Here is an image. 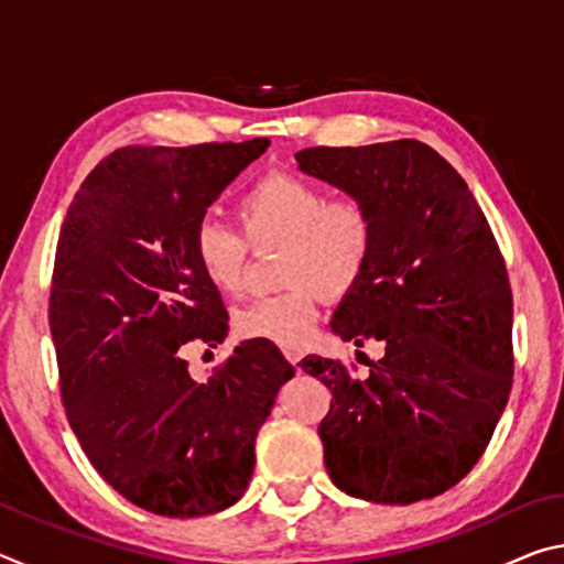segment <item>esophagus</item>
<instances>
[{
	"label": "esophagus",
	"instance_id": "esophagus-1",
	"mask_svg": "<svg viewBox=\"0 0 564 564\" xmlns=\"http://www.w3.org/2000/svg\"><path fill=\"white\" fill-rule=\"evenodd\" d=\"M281 350H283V356H285V360H289V362H293V366H295V362H299V360L303 358V350H301V348H295V346H283Z\"/></svg>",
	"mask_w": 564,
	"mask_h": 564
}]
</instances>
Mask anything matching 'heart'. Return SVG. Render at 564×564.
<instances>
[{"mask_svg":"<svg viewBox=\"0 0 564 564\" xmlns=\"http://www.w3.org/2000/svg\"><path fill=\"white\" fill-rule=\"evenodd\" d=\"M236 216L253 248L283 246L281 279L293 285L238 311V336L301 346L318 318V299H343L366 271L376 241L373 214L358 198L330 202L328 191L313 181L271 174L238 202ZM243 237L214 218L196 228V261L208 283L226 295L243 291Z\"/></svg>","mask_w":564,"mask_h":564,"instance_id":"b5f03b06","label":"heart"}]
</instances>
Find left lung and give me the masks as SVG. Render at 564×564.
I'll return each instance as SVG.
<instances>
[{
  "label": "left lung",
  "mask_w": 564,
  "mask_h": 564,
  "mask_svg": "<svg viewBox=\"0 0 564 564\" xmlns=\"http://www.w3.org/2000/svg\"><path fill=\"white\" fill-rule=\"evenodd\" d=\"M373 214L366 271L330 330L383 358L356 380L343 362L305 356L330 388L318 435L333 485L352 498L410 505L473 470L508 405L512 293L485 214L460 174L415 139L316 147L295 154Z\"/></svg>",
  "instance_id": "left-lung-1"
}]
</instances>
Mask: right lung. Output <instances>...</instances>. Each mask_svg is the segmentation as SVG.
<instances>
[{"mask_svg":"<svg viewBox=\"0 0 564 564\" xmlns=\"http://www.w3.org/2000/svg\"><path fill=\"white\" fill-rule=\"evenodd\" d=\"M269 144L123 147L76 191L59 234L50 326L66 417L104 480L164 518L241 500L256 435L295 373L259 338L238 343L208 380L191 378L178 352L226 340L228 313L194 236Z\"/></svg>","mask_w":564,"mask_h":564,"instance_id":"right-lung-1","label":"right lung"}]
</instances>
